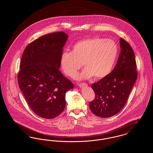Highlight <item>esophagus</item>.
<instances>
[{"label":"esophagus","instance_id":"1","mask_svg":"<svg viewBox=\"0 0 153 153\" xmlns=\"http://www.w3.org/2000/svg\"><path fill=\"white\" fill-rule=\"evenodd\" d=\"M87 84H86V83H81L79 84L80 88H83L84 87H87Z\"/></svg>","mask_w":153,"mask_h":153}]
</instances>
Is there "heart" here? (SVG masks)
<instances>
[{"label":"heart","mask_w":153,"mask_h":153,"mask_svg":"<svg viewBox=\"0 0 153 153\" xmlns=\"http://www.w3.org/2000/svg\"><path fill=\"white\" fill-rule=\"evenodd\" d=\"M118 48L111 39L92 38L77 42L72 51H64L60 59L62 69L66 74L74 77L82 66L85 67L79 78L88 79L95 76L102 79L112 71L117 59Z\"/></svg>","instance_id":"heart-1"}]
</instances>
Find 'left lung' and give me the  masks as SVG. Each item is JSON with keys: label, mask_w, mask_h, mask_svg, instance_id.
<instances>
[{"label": "left lung", "mask_w": 153, "mask_h": 153, "mask_svg": "<svg viewBox=\"0 0 153 153\" xmlns=\"http://www.w3.org/2000/svg\"><path fill=\"white\" fill-rule=\"evenodd\" d=\"M120 53L114 70L92 85L95 99L89 105L97 117H112L122 109L137 79L135 55L131 46L120 38Z\"/></svg>", "instance_id": "8db88e82"}]
</instances>
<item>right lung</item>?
Returning <instances> with one entry per match:
<instances>
[{"mask_svg":"<svg viewBox=\"0 0 153 153\" xmlns=\"http://www.w3.org/2000/svg\"><path fill=\"white\" fill-rule=\"evenodd\" d=\"M64 32L39 37L26 48L18 73V84L30 107L39 117L53 119L65 109L66 92L74 87L59 71Z\"/></svg>","mask_w":153,"mask_h":153,"instance_id":"add662e5","label":"right lung"}]
</instances>
